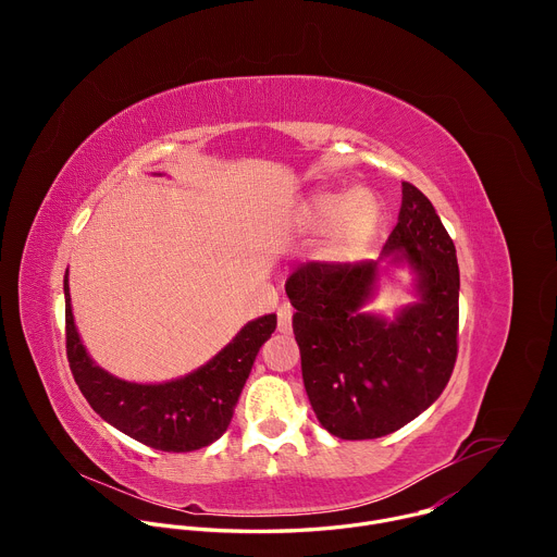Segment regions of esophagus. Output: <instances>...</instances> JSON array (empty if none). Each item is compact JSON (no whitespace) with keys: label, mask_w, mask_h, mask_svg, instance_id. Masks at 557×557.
I'll return each mask as SVG.
<instances>
[{"label":"esophagus","mask_w":557,"mask_h":557,"mask_svg":"<svg viewBox=\"0 0 557 557\" xmlns=\"http://www.w3.org/2000/svg\"><path fill=\"white\" fill-rule=\"evenodd\" d=\"M277 331L284 335L293 331V306L290 304H282L277 310Z\"/></svg>","instance_id":"1"}]
</instances>
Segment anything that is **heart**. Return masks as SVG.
Listing matches in <instances>:
<instances>
[{
    "instance_id": "obj_1",
    "label": "heart",
    "mask_w": 557,
    "mask_h": 557,
    "mask_svg": "<svg viewBox=\"0 0 557 557\" xmlns=\"http://www.w3.org/2000/svg\"><path fill=\"white\" fill-rule=\"evenodd\" d=\"M304 226L329 231L326 258L352 262L366 253L383 220V202L370 189H314L299 209Z\"/></svg>"
}]
</instances>
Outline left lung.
<instances>
[{
	"instance_id": "1",
	"label": "left lung",
	"mask_w": 557,
	"mask_h": 557,
	"mask_svg": "<svg viewBox=\"0 0 557 557\" xmlns=\"http://www.w3.org/2000/svg\"><path fill=\"white\" fill-rule=\"evenodd\" d=\"M401 187L399 222L379 260L310 262L286 280L308 401L322 428L344 441L379 438L417 419L456 361V249L432 202L414 185ZM387 265L413 273L418 297L392 315L367 308Z\"/></svg>"
}]
</instances>
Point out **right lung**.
Listing matches in <instances>:
<instances>
[{
	"label": "right lung",
	"mask_w": 557,
	"mask_h": 557,
	"mask_svg": "<svg viewBox=\"0 0 557 557\" xmlns=\"http://www.w3.org/2000/svg\"><path fill=\"white\" fill-rule=\"evenodd\" d=\"M63 295L67 361L78 389L106 423L163 451L200 449L226 432L253 361L277 326L275 312L262 314L247 322L218 355L189 374L163 383H136L103 370L86 350L74 324L67 271Z\"/></svg>",
	"instance_id": "obj_1"
}]
</instances>
